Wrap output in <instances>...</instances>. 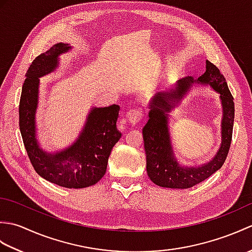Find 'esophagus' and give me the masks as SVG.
<instances>
[{"mask_svg":"<svg viewBox=\"0 0 252 252\" xmlns=\"http://www.w3.org/2000/svg\"><path fill=\"white\" fill-rule=\"evenodd\" d=\"M143 116H144V111L141 107H135V108H132L126 112V118L127 121L132 123V125H136V123H138L142 120Z\"/></svg>","mask_w":252,"mask_h":252,"instance_id":"obj_1","label":"esophagus"}]
</instances>
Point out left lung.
<instances>
[{
	"mask_svg": "<svg viewBox=\"0 0 252 252\" xmlns=\"http://www.w3.org/2000/svg\"><path fill=\"white\" fill-rule=\"evenodd\" d=\"M201 83H209L218 93L223 105L222 144L216 157L200 167H181L173 157L168 130L167 112L175 106L190 88L194 80L191 77L181 79L176 89L170 92H160L155 96L149 111V119L143 127L144 147L146 153L147 174L155 184L169 189H189L201 183L220 169L231 147L234 126V97L231 94L225 78L212 63L207 61L206 72L198 78Z\"/></svg>",
	"mask_w": 252,
	"mask_h": 252,
	"instance_id": "obj_1",
	"label": "left lung"
}]
</instances>
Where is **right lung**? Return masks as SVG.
<instances>
[{"mask_svg": "<svg viewBox=\"0 0 252 252\" xmlns=\"http://www.w3.org/2000/svg\"><path fill=\"white\" fill-rule=\"evenodd\" d=\"M69 49L68 44L58 43L32 62L21 90L19 129L30 162L37 174L67 189H83L97 183L106 173L111 149L121 137L116 126L120 107L111 105L91 110L78 141L66 151L47 154L39 148L34 126L39 78L54 70L58 56Z\"/></svg>", "mask_w": 252, "mask_h": 252, "instance_id": "right-lung-1", "label": "right lung"}]
</instances>
